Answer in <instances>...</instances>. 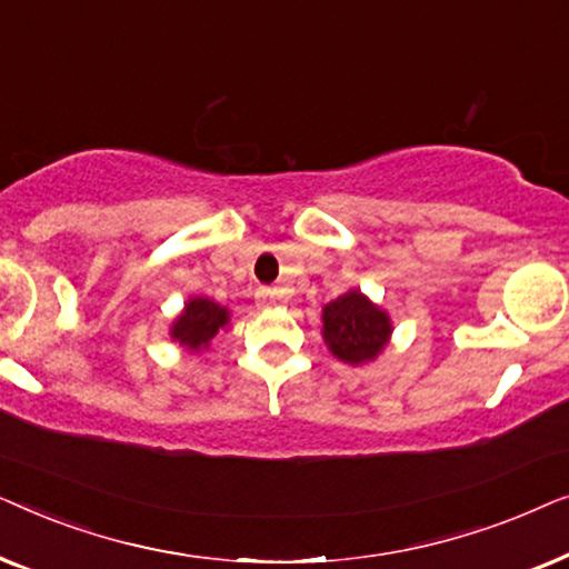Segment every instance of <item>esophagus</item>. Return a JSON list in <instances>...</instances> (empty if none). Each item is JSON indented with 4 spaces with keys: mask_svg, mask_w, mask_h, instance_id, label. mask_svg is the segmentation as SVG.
Segmentation results:
<instances>
[{
    "mask_svg": "<svg viewBox=\"0 0 569 569\" xmlns=\"http://www.w3.org/2000/svg\"><path fill=\"white\" fill-rule=\"evenodd\" d=\"M259 300L267 302V306H274V302L282 300V290H279V287H261Z\"/></svg>",
    "mask_w": 569,
    "mask_h": 569,
    "instance_id": "obj_1",
    "label": "esophagus"
}]
</instances>
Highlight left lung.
Masks as SVG:
<instances>
[{
	"instance_id": "left-lung-1",
	"label": "left lung",
	"mask_w": 569,
	"mask_h": 569,
	"mask_svg": "<svg viewBox=\"0 0 569 569\" xmlns=\"http://www.w3.org/2000/svg\"><path fill=\"white\" fill-rule=\"evenodd\" d=\"M323 341L329 352L345 365L376 362L388 347L393 321L378 302L362 290H347L337 300L326 302L321 310Z\"/></svg>"
}]
</instances>
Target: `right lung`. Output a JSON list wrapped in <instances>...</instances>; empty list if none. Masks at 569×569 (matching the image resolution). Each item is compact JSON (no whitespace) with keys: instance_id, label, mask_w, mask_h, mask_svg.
<instances>
[{"instance_id":"add662e5","label":"right lung","mask_w":569,"mask_h":569,"mask_svg":"<svg viewBox=\"0 0 569 569\" xmlns=\"http://www.w3.org/2000/svg\"><path fill=\"white\" fill-rule=\"evenodd\" d=\"M232 310L220 306V302L191 295L183 302V310L170 323V339L189 355H199L212 347L217 333L230 329Z\"/></svg>"}]
</instances>
